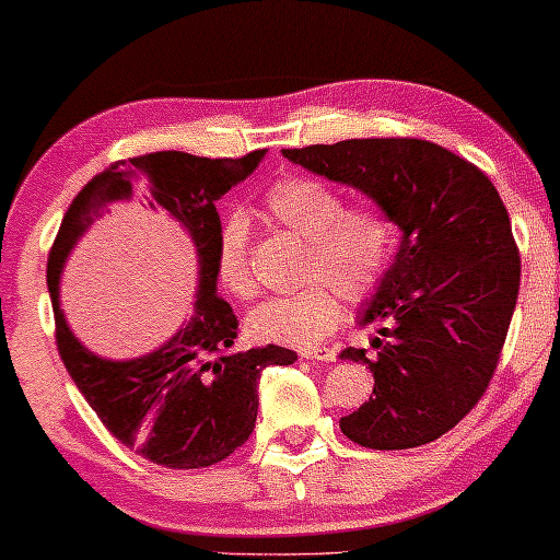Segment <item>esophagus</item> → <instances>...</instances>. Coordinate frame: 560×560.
<instances>
[{
	"label": "esophagus",
	"instance_id": "34e87169",
	"mask_svg": "<svg viewBox=\"0 0 560 560\" xmlns=\"http://www.w3.org/2000/svg\"><path fill=\"white\" fill-rule=\"evenodd\" d=\"M303 359H318V362H336V351L328 347H305L301 349Z\"/></svg>",
	"mask_w": 560,
	"mask_h": 560
}]
</instances>
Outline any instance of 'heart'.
<instances>
[{
    "mask_svg": "<svg viewBox=\"0 0 560 560\" xmlns=\"http://www.w3.org/2000/svg\"><path fill=\"white\" fill-rule=\"evenodd\" d=\"M265 209L282 226L308 240L303 278L308 285L257 305L247 316L252 339L282 347H313L339 326L341 298L364 303L385 282L395 259L393 219L374 203H349L341 190L308 175H282L265 194ZM217 275L229 293H257L249 259V229L229 213L217 242Z\"/></svg>",
    "mask_w": 560,
    "mask_h": 560,
    "instance_id": "obj_1",
    "label": "heart"
}]
</instances>
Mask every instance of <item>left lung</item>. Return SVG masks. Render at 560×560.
Instances as JSON below:
<instances>
[{"instance_id":"left-lung-1","label":"left lung","mask_w":560,"mask_h":560,"mask_svg":"<svg viewBox=\"0 0 560 560\" xmlns=\"http://www.w3.org/2000/svg\"><path fill=\"white\" fill-rule=\"evenodd\" d=\"M290 163L347 183L402 229L359 326L372 347L341 357L370 364V402L341 418L364 448L400 451L448 433L487 393L520 290V249L492 180L469 160L412 137L282 150Z\"/></svg>"}]
</instances>
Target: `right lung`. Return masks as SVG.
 I'll list each match as a JSON object with an SVG mask.
<instances>
[{"label": "right lung", "instance_id": "obj_1", "mask_svg": "<svg viewBox=\"0 0 560 560\" xmlns=\"http://www.w3.org/2000/svg\"><path fill=\"white\" fill-rule=\"evenodd\" d=\"M265 150L249 155L196 158L165 150L119 160L79 190L60 221L48 255V290L56 316V343L68 374L106 431L135 454L167 469H201L232 456L255 431L257 385L270 364H293L290 349L236 351L232 305L217 295V201L249 178ZM135 189L187 229L199 257V293L187 326L140 360L112 363L82 349L67 328L57 301L67 252L93 219Z\"/></svg>", "mask_w": 560, "mask_h": 560}]
</instances>
